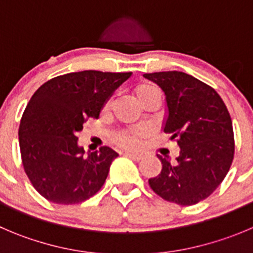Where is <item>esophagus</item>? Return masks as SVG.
Instances as JSON below:
<instances>
[{"mask_svg":"<svg viewBox=\"0 0 253 253\" xmlns=\"http://www.w3.org/2000/svg\"><path fill=\"white\" fill-rule=\"evenodd\" d=\"M127 156H128L129 159L134 160V161H141L143 159L142 153H136V152H127Z\"/></svg>","mask_w":253,"mask_h":253,"instance_id":"34e87169","label":"esophagus"}]
</instances>
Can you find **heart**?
<instances>
[{"instance_id":"obj_1","label":"heart","mask_w":253,"mask_h":253,"mask_svg":"<svg viewBox=\"0 0 253 253\" xmlns=\"http://www.w3.org/2000/svg\"><path fill=\"white\" fill-rule=\"evenodd\" d=\"M155 92H159L155 86H151V84H142V86H138L134 91L136 93V97L140 101V103L145 100L147 96L155 93ZM146 136V131L140 127H133V128L124 129V131H120L116 133L115 138L116 142L119 143L121 147L125 148H132L136 147L141 141L143 140V137Z\"/></svg>"}]
</instances>
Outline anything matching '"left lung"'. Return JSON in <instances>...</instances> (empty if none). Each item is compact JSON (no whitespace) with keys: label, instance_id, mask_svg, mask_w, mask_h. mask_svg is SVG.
Returning <instances> with one entry per match:
<instances>
[{"label":"left lung","instance_id":"left-lung-1","mask_svg":"<svg viewBox=\"0 0 253 253\" xmlns=\"http://www.w3.org/2000/svg\"><path fill=\"white\" fill-rule=\"evenodd\" d=\"M143 77L166 94L164 132L180 147L176 164L157 155L162 171L148 183L166 201L192 206L209 197L230 169L235 155L231 116L219 94L191 75L166 71Z\"/></svg>","mask_w":253,"mask_h":253}]
</instances>
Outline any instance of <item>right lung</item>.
Returning a JSON list of instances; mask_svg holds the SVG:
<instances>
[{"label": "right lung", "instance_id": "add662e5", "mask_svg": "<svg viewBox=\"0 0 253 253\" xmlns=\"http://www.w3.org/2000/svg\"><path fill=\"white\" fill-rule=\"evenodd\" d=\"M132 72H71L44 82L31 97L18 129L23 169L37 192L58 205L84 202L101 190L119 153L103 146L84 155L77 132Z\"/></svg>", "mask_w": 253, "mask_h": 253}]
</instances>
